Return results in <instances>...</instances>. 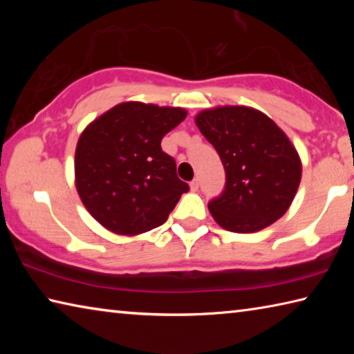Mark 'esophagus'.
I'll return each instance as SVG.
<instances>
[{
    "instance_id": "1",
    "label": "esophagus",
    "mask_w": 354,
    "mask_h": 354,
    "mask_svg": "<svg viewBox=\"0 0 354 354\" xmlns=\"http://www.w3.org/2000/svg\"><path fill=\"white\" fill-rule=\"evenodd\" d=\"M198 187H200V181H198V178H195L194 181L190 183V190H194V192H196L198 190Z\"/></svg>"
}]
</instances>
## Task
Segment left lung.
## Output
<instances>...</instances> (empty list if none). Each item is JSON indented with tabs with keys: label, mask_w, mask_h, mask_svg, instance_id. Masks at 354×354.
Masks as SVG:
<instances>
[{
	"label": "left lung",
	"mask_w": 354,
	"mask_h": 354,
	"mask_svg": "<svg viewBox=\"0 0 354 354\" xmlns=\"http://www.w3.org/2000/svg\"><path fill=\"white\" fill-rule=\"evenodd\" d=\"M195 122L226 175L223 192L207 205L214 220L247 234L283 217L298 190L301 162L277 123L245 106L203 111Z\"/></svg>",
	"instance_id": "obj_1"
}]
</instances>
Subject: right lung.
Segmentation results:
<instances>
[{"instance_id":"obj_1","label":"right lung","mask_w":354,"mask_h":354,"mask_svg":"<svg viewBox=\"0 0 354 354\" xmlns=\"http://www.w3.org/2000/svg\"><path fill=\"white\" fill-rule=\"evenodd\" d=\"M181 107L122 103L84 129L75 154L76 189L92 217L117 234L165 223L189 184L160 148L185 118Z\"/></svg>"}]
</instances>
